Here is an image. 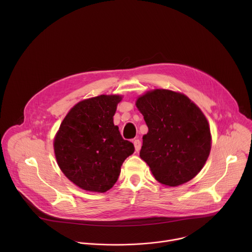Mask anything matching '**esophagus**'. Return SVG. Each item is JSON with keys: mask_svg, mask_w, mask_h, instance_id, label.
<instances>
[{"mask_svg": "<svg viewBox=\"0 0 252 252\" xmlns=\"http://www.w3.org/2000/svg\"><path fill=\"white\" fill-rule=\"evenodd\" d=\"M133 145H134V149H135V152H139L140 151V148H141V142L139 139H134L133 140Z\"/></svg>", "mask_w": 252, "mask_h": 252, "instance_id": "1", "label": "esophagus"}]
</instances>
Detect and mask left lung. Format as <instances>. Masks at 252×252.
<instances>
[{"label": "left lung", "mask_w": 252, "mask_h": 252, "mask_svg": "<svg viewBox=\"0 0 252 252\" xmlns=\"http://www.w3.org/2000/svg\"><path fill=\"white\" fill-rule=\"evenodd\" d=\"M135 104L149 127L140 158L164 186L189 182L203 167L211 148L209 126L199 107L187 95L168 90L149 92Z\"/></svg>", "instance_id": "obj_1"}]
</instances>
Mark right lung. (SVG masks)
Masks as SVG:
<instances>
[{"instance_id":"right-lung-1","label":"right lung","mask_w":252,"mask_h":252,"mask_svg":"<svg viewBox=\"0 0 252 252\" xmlns=\"http://www.w3.org/2000/svg\"><path fill=\"white\" fill-rule=\"evenodd\" d=\"M120 95H98L77 103L55 137L58 164L79 188L105 192L117 183L125 159L134 147L114 125Z\"/></svg>"}]
</instances>
